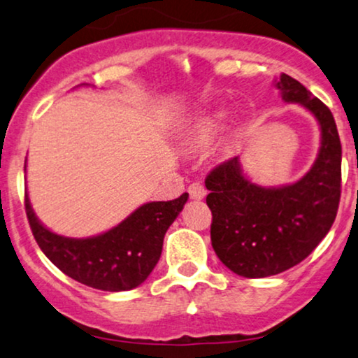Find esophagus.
<instances>
[{
  "instance_id": "obj_1",
  "label": "esophagus",
  "mask_w": 358,
  "mask_h": 358,
  "mask_svg": "<svg viewBox=\"0 0 358 358\" xmlns=\"http://www.w3.org/2000/svg\"><path fill=\"white\" fill-rule=\"evenodd\" d=\"M188 193H189V196H192V199H203L204 196H206V188H204L199 182H196V183L189 185Z\"/></svg>"
}]
</instances>
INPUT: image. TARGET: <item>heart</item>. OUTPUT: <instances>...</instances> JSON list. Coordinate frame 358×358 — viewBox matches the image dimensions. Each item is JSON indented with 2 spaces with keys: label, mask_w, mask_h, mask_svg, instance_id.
I'll use <instances>...</instances> for the list:
<instances>
[{
  "label": "heart",
  "mask_w": 358,
  "mask_h": 358,
  "mask_svg": "<svg viewBox=\"0 0 358 358\" xmlns=\"http://www.w3.org/2000/svg\"><path fill=\"white\" fill-rule=\"evenodd\" d=\"M227 121V111L224 108H216L203 114L201 117H198L196 124L193 126L192 134H189V145L194 149H201L213 142L219 132L224 129Z\"/></svg>",
  "instance_id": "obj_1"
}]
</instances>
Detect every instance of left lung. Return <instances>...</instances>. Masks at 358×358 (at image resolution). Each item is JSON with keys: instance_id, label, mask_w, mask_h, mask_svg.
Returning a JSON list of instances; mask_svg holds the SVG:
<instances>
[{"instance_id": "1", "label": "left lung", "mask_w": 358, "mask_h": 358, "mask_svg": "<svg viewBox=\"0 0 358 358\" xmlns=\"http://www.w3.org/2000/svg\"><path fill=\"white\" fill-rule=\"evenodd\" d=\"M276 88L287 103L306 108L321 127L311 170L296 183L264 188L247 178L234 157L204 180L213 249L245 278L278 275L306 259L334 224L341 201L342 145L331 109L289 75H280Z\"/></svg>"}]
</instances>
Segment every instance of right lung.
<instances>
[{"label":"right lung","instance_id":"right-lung-1","mask_svg":"<svg viewBox=\"0 0 358 358\" xmlns=\"http://www.w3.org/2000/svg\"><path fill=\"white\" fill-rule=\"evenodd\" d=\"M187 199L183 193L171 201L145 203L116 227L87 239L59 236L42 226L27 193L24 206L32 236L57 268L90 288L116 293L145 282L160 259L166 229Z\"/></svg>","mask_w":358,"mask_h":358}]
</instances>
